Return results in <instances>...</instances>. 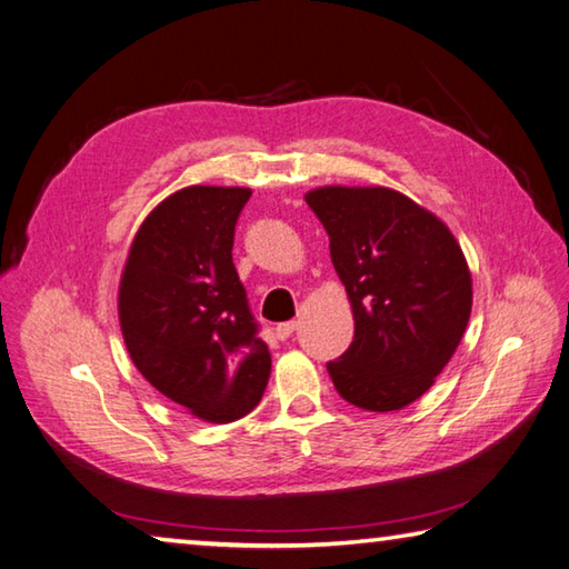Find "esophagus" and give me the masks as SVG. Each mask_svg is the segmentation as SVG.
I'll return each mask as SVG.
<instances>
[{"label":"esophagus","instance_id":"esophagus-1","mask_svg":"<svg viewBox=\"0 0 569 569\" xmlns=\"http://www.w3.org/2000/svg\"><path fill=\"white\" fill-rule=\"evenodd\" d=\"M296 328H298L296 320H288V323H278V326H276V338H278V340L291 338Z\"/></svg>","mask_w":569,"mask_h":569}]
</instances>
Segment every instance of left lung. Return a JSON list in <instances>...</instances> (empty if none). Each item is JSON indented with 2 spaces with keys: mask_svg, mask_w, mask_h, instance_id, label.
I'll return each instance as SVG.
<instances>
[{
  "mask_svg": "<svg viewBox=\"0 0 569 569\" xmlns=\"http://www.w3.org/2000/svg\"><path fill=\"white\" fill-rule=\"evenodd\" d=\"M330 239V261L353 308V343L328 373L350 406H410L448 366L468 328L472 278L436 213L386 186L306 193Z\"/></svg>",
  "mask_w": 569,
  "mask_h": 569,
  "instance_id": "left-lung-1",
  "label": "left lung"
}]
</instances>
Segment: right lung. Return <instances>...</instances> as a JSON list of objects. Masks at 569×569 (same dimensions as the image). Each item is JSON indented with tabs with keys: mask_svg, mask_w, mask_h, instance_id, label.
<instances>
[{
	"mask_svg": "<svg viewBox=\"0 0 569 569\" xmlns=\"http://www.w3.org/2000/svg\"><path fill=\"white\" fill-rule=\"evenodd\" d=\"M241 186H186L143 219L119 283V323L139 373L206 422L261 400L271 353L233 266Z\"/></svg>",
	"mask_w": 569,
	"mask_h": 569,
	"instance_id": "obj_1",
	"label": "right lung"
}]
</instances>
